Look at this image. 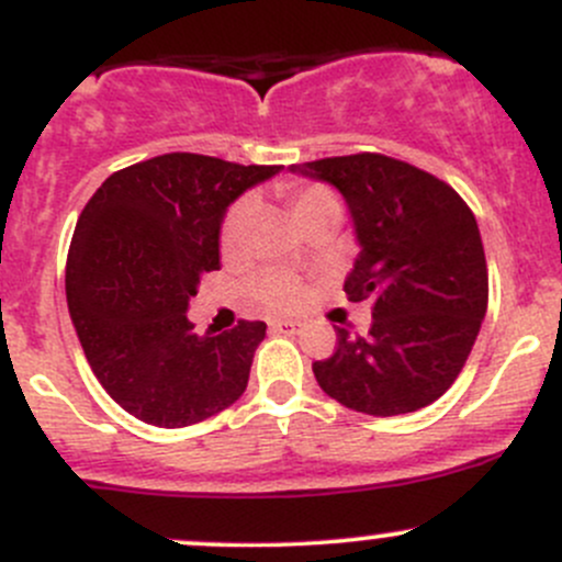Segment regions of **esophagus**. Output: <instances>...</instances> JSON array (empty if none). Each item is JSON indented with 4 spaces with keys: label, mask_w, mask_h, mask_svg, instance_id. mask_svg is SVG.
<instances>
[{
    "label": "esophagus",
    "mask_w": 562,
    "mask_h": 562,
    "mask_svg": "<svg viewBox=\"0 0 562 562\" xmlns=\"http://www.w3.org/2000/svg\"><path fill=\"white\" fill-rule=\"evenodd\" d=\"M274 334H299L301 323L299 321H271L269 323Z\"/></svg>",
    "instance_id": "esophagus-1"
}]
</instances>
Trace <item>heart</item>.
Masks as SVG:
<instances>
[{"label": "heart", "mask_w": 562, "mask_h": 562, "mask_svg": "<svg viewBox=\"0 0 562 562\" xmlns=\"http://www.w3.org/2000/svg\"><path fill=\"white\" fill-rule=\"evenodd\" d=\"M317 215H330L339 221L341 210L334 193L317 186L301 188L299 193H293V217H296L299 226H304L306 221ZM252 221H256V199L252 196L239 199L228 210L221 228V247L226 256H234V252L241 250ZM250 296L269 312H291L306 299V288L299 277L288 274V271H266V274L250 282Z\"/></svg>", "instance_id": "obj_1"}]
</instances>
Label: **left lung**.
Here are the masks:
<instances>
[{
    "label": "left lung",
    "instance_id": "8db88e82",
    "mask_svg": "<svg viewBox=\"0 0 562 562\" xmlns=\"http://www.w3.org/2000/svg\"><path fill=\"white\" fill-rule=\"evenodd\" d=\"M334 186L350 212L358 258L350 301H374L369 336L336 328L315 360L317 385L347 409L393 417L434 404L458 380L487 312L476 217L439 177L380 153L293 164Z\"/></svg>",
    "mask_w": 562,
    "mask_h": 562
}]
</instances>
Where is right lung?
Masks as SVG:
<instances>
[{"label": "right lung", "instance_id": "1", "mask_svg": "<svg viewBox=\"0 0 562 562\" xmlns=\"http://www.w3.org/2000/svg\"><path fill=\"white\" fill-rule=\"evenodd\" d=\"M280 169L167 153L110 175L80 212L69 317L97 380L137 420L186 428L245 393L266 323L196 334L186 310L199 277L221 269L228 206Z\"/></svg>", "mask_w": 562, "mask_h": 562}]
</instances>
